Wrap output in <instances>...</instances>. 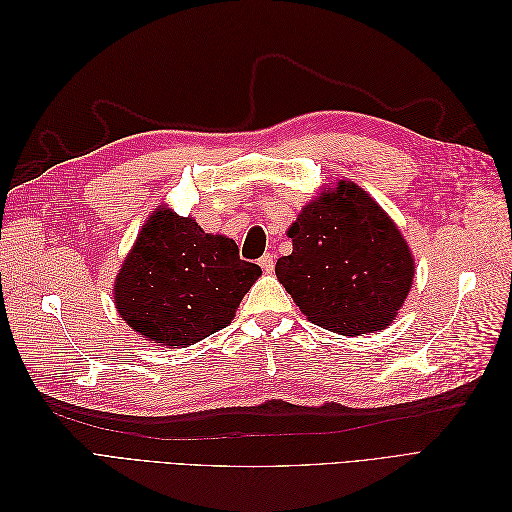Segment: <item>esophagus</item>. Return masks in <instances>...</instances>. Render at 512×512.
Masks as SVG:
<instances>
[{
    "label": "esophagus",
    "mask_w": 512,
    "mask_h": 512,
    "mask_svg": "<svg viewBox=\"0 0 512 512\" xmlns=\"http://www.w3.org/2000/svg\"><path fill=\"white\" fill-rule=\"evenodd\" d=\"M258 265L262 267V271H273V267H275V256L273 254H265L262 256L260 260H258Z\"/></svg>",
    "instance_id": "34e87169"
}]
</instances>
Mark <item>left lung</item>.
Returning a JSON list of instances; mask_svg holds the SVG:
<instances>
[{
	"label": "left lung",
	"instance_id": "1",
	"mask_svg": "<svg viewBox=\"0 0 512 512\" xmlns=\"http://www.w3.org/2000/svg\"><path fill=\"white\" fill-rule=\"evenodd\" d=\"M292 254L275 275L318 327L339 335L389 327L404 305L414 258L395 222L363 188L339 181L288 228Z\"/></svg>",
	"mask_w": 512,
	"mask_h": 512
}]
</instances>
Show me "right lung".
<instances>
[{
  "label": "right lung",
  "mask_w": 512,
  "mask_h": 512,
  "mask_svg": "<svg viewBox=\"0 0 512 512\" xmlns=\"http://www.w3.org/2000/svg\"><path fill=\"white\" fill-rule=\"evenodd\" d=\"M260 273L232 239L160 207L123 260L113 294L119 316L149 344L185 348L226 329Z\"/></svg>",
  "instance_id": "1"
}]
</instances>
